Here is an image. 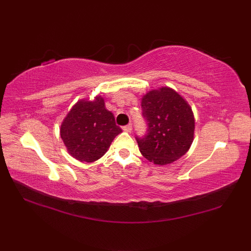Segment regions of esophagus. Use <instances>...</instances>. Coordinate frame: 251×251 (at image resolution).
<instances>
[{
  "label": "esophagus",
  "mask_w": 251,
  "mask_h": 251,
  "mask_svg": "<svg viewBox=\"0 0 251 251\" xmlns=\"http://www.w3.org/2000/svg\"><path fill=\"white\" fill-rule=\"evenodd\" d=\"M131 128H132V124H128L123 127V130L126 131V132H130L131 131Z\"/></svg>",
  "instance_id": "34e87169"
}]
</instances>
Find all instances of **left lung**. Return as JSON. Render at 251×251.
I'll use <instances>...</instances> for the list:
<instances>
[{"mask_svg":"<svg viewBox=\"0 0 251 251\" xmlns=\"http://www.w3.org/2000/svg\"><path fill=\"white\" fill-rule=\"evenodd\" d=\"M148 134L137 138L143 157L155 165L172 164L189 151L194 140L193 111L182 96L164 86L149 90L141 99Z\"/></svg>","mask_w":251,"mask_h":251,"instance_id":"obj_1","label":"left lung"}]
</instances>
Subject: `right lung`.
Listing matches in <instances>:
<instances>
[{
	"label": "right lung",
	"instance_id": "1",
	"mask_svg": "<svg viewBox=\"0 0 251 251\" xmlns=\"http://www.w3.org/2000/svg\"><path fill=\"white\" fill-rule=\"evenodd\" d=\"M122 129L105 109L100 95L81 99L68 112L60 126V137L68 153L79 162L93 163L102 157Z\"/></svg>",
	"mask_w": 251,
	"mask_h": 251
}]
</instances>
